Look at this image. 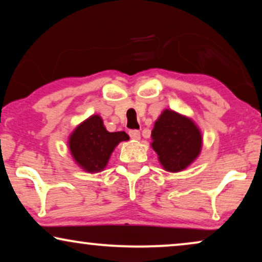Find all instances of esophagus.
I'll return each instance as SVG.
<instances>
[{"mask_svg":"<svg viewBox=\"0 0 262 262\" xmlns=\"http://www.w3.org/2000/svg\"><path fill=\"white\" fill-rule=\"evenodd\" d=\"M128 135H130V137L132 139H135V141H139V138H141V134H139V131L137 130H131L128 132Z\"/></svg>","mask_w":262,"mask_h":262,"instance_id":"obj_1","label":"esophagus"}]
</instances>
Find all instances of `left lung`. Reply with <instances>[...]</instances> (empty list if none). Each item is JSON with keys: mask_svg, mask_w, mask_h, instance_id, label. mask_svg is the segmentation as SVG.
<instances>
[{"mask_svg": "<svg viewBox=\"0 0 262 262\" xmlns=\"http://www.w3.org/2000/svg\"><path fill=\"white\" fill-rule=\"evenodd\" d=\"M151 148L159 162L170 173L185 170L202 152L203 136L193 119L166 108L157 118L151 131Z\"/></svg>", "mask_w": 262, "mask_h": 262, "instance_id": "8db88e82", "label": "left lung"}]
</instances>
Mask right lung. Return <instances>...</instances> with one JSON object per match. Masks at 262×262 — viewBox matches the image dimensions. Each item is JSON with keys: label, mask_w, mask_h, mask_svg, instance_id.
<instances>
[{"label": "right lung", "mask_w": 262, "mask_h": 262, "mask_svg": "<svg viewBox=\"0 0 262 262\" xmlns=\"http://www.w3.org/2000/svg\"><path fill=\"white\" fill-rule=\"evenodd\" d=\"M126 132H108L99 114H93L78 124L68 138V148L81 169L91 174L105 169L116 146L128 141Z\"/></svg>", "instance_id": "right-lung-1"}]
</instances>
